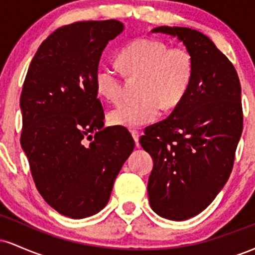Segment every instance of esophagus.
Instances as JSON below:
<instances>
[{"instance_id":"obj_1","label":"esophagus","mask_w":255,"mask_h":255,"mask_svg":"<svg viewBox=\"0 0 255 255\" xmlns=\"http://www.w3.org/2000/svg\"><path fill=\"white\" fill-rule=\"evenodd\" d=\"M130 134H131V136H133V139H134V141H135V144L136 145H139V137H140V133L137 130H130Z\"/></svg>"}]
</instances>
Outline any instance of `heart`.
<instances>
[{
  "label": "heart",
  "mask_w": 255,
  "mask_h": 255,
  "mask_svg": "<svg viewBox=\"0 0 255 255\" xmlns=\"http://www.w3.org/2000/svg\"><path fill=\"white\" fill-rule=\"evenodd\" d=\"M127 75H141V98L120 104L111 110L108 120L113 126L136 128L152 124L164 108L176 107L189 89L193 78L192 55L183 48H169L168 44L152 38H140L128 44L119 55ZM122 72L114 64L98 67L95 84L99 95L110 103L122 98Z\"/></svg>",
  "instance_id": "heart-1"
}]
</instances>
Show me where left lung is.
I'll return each instance as SVG.
<instances>
[{
    "label": "left lung",
    "instance_id": "8db88e82",
    "mask_svg": "<svg viewBox=\"0 0 255 255\" xmlns=\"http://www.w3.org/2000/svg\"><path fill=\"white\" fill-rule=\"evenodd\" d=\"M151 32L177 37L194 64L182 101L140 137L153 159L150 206L160 217L186 221L212 203L233 170L244 125L241 85L233 63L201 32L176 26Z\"/></svg>",
    "mask_w": 255,
    "mask_h": 255
}]
</instances>
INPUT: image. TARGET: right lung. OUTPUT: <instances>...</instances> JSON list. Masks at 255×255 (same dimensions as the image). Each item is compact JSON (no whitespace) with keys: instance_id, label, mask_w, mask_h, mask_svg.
Instances as JSON below:
<instances>
[{"instance_id":"obj_1","label":"right lung","mask_w":255,"mask_h":255,"mask_svg":"<svg viewBox=\"0 0 255 255\" xmlns=\"http://www.w3.org/2000/svg\"><path fill=\"white\" fill-rule=\"evenodd\" d=\"M124 28L118 20L57 28L38 48L22 86L21 147L32 177L44 200L69 218L107 206L135 146L125 127H104L95 84L102 52Z\"/></svg>"}]
</instances>
